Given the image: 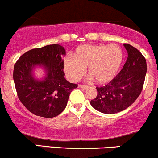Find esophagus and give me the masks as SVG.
I'll use <instances>...</instances> for the list:
<instances>
[{
    "mask_svg": "<svg viewBox=\"0 0 158 158\" xmlns=\"http://www.w3.org/2000/svg\"><path fill=\"white\" fill-rule=\"evenodd\" d=\"M79 87L81 88H82V89H84V90H87L88 88V86H86V85H79Z\"/></svg>",
    "mask_w": 158,
    "mask_h": 158,
    "instance_id": "1",
    "label": "esophagus"
}]
</instances>
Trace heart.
Listing matches in <instances>:
<instances>
[{
  "label": "heart",
  "mask_w": 158,
  "mask_h": 158,
  "mask_svg": "<svg viewBox=\"0 0 158 158\" xmlns=\"http://www.w3.org/2000/svg\"><path fill=\"white\" fill-rule=\"evenodd\" d=\"M123 61V52L116 44H85L76 48L73 58L64 60V70L72 82H77L85 73L99 85L109 83L117 75Z\"/></svg>",
  "instance_id": "b5f03b06"
}]
</instances>
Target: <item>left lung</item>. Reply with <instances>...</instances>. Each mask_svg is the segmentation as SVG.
I'll return each mask as SVG.
<instances>
[{"label":"left lung","mask_w":158,"mask_h":158,"mask_svg":"<svg viewBox=\"0 0 158 158\" xmlns=\"http://www.w3.org/2000/svg\"><path fill=\"white\" fill-rule=\"evenodd\" d=\"M127 58L118 74L110 83L97 87L98 95L90 103L105 114H115L129 107L143 90L146 75V60L142 53L130 44H124Z\"/></svg>","instance_id":"1"}]
</instances>
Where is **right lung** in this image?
Listing matches in <instances>:
<instances>
[{
  "label": "right lung",
  "instance_id": "1",
  "mask_svg": "<svg viewBox=\"0 0 158 158\" xmlns=\"http://www.w3.org/2000/svg\"><path fill=\"white\" fill-rule=\"evenodd\" d=\"M66 50L58 44L34 48L22 55L14 65L13 80L22 103L34 115L53 118L66 108L70 94L77 85L64 78ZM42 68L45 76L37 79L34 71Z\"/></svg>",
  "mask_w": 158,
  "mask_h": 158
}]
</instances>
